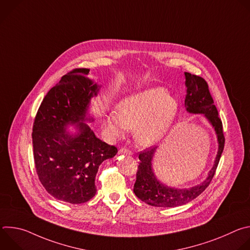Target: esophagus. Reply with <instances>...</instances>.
<instances>
[{"mask_svg":"<svg viewBox=\"0 0 250 250\" xmlns=\"http://www.w3.org/2000/svg\"><path fill=\"white\" fill-rule=\"evenodd\" d=\"M119 153L120 154H126V155H131V150H129L128 148H125V147H122L120 150H119Z\"/></svg>","mask_w":250,"mask_h":250,"instance_id":"obj_1","label":"esophagus"}]
</instances>
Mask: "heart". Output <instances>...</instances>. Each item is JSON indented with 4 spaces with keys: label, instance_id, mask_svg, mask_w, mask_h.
I'll list each match as a JSON object with an SVG mask.
<instances>
[{
    "label": "heart",
    "instance_id": "1",
    "mask_svg": "<svg viewBox=\"0 0 250 250\" xmlns=\"http://www.w3.org/2000/svg\"><path fill=\"white\" fill-rule=\"evenodd\" d=\"M118 111L103 118V125L112 137H121L134 129L139 145L150 146L160 141L172 126L179 110L176 98L163 88H151L123 99Z\"/></svg>",
    "mask_w": 250,
    "mask_h": 250
}]
</instances>
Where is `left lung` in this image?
<instances>
[{"label": "left lung", "instance_id": "left-lung-1", "mask_svg": "<svg viewBox=\"0 0 250 250\" xmlns=\"http://www.w3.org/2000/svg\"><path fill=\"white\" fill-rule=\"evenodd\" d=\"M185 77L187 86V96L185 99L186 110L193 114H203L215 128L219 141L218 155L208 178L203 183L187 189H175L161 184L152 171L151 161L157 147L150 146L144 151H140L138 155L140 162L137 167L133 192L138 199L150 206L162 208L178 207L196 199L211 182L225 147L223 123L213 104L208 83L204 78L188 72H185Z\"/></svg>", "mask_w": 250, "mask_h": 250}]
</instances>
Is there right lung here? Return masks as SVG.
<instances>
[{
  "label": "right lung",
  "mask_w": 250,
  "mask_h": 250,
  "mask_svg": "<svg viewBox=\"0 0 250 250\" xmlns=\"http://www.w3.org/2000/svg\"><path fill=\"white\" fill-rule=\"evenodd\" d=\"M89 72L76 68L62 76L43 98L32 127L39 179L53 198L70 204L86 203L95 196L99 166L118 152L84 123L90 100L99 91L87 77ZM68 124H76L78 133H66Z\"/></svg>",
  "instance_id": "right-lung-1"
}]
</instances>
